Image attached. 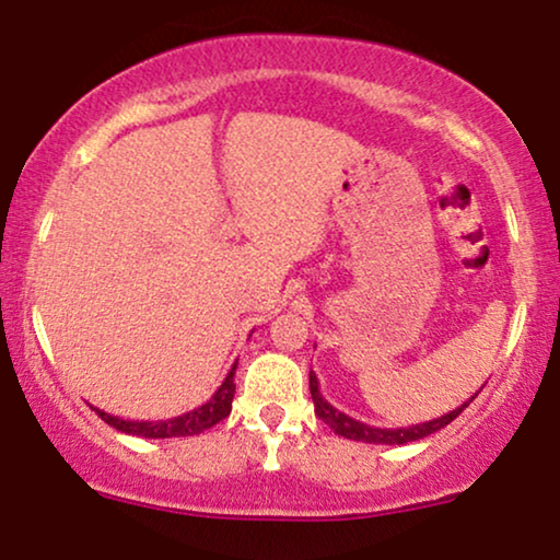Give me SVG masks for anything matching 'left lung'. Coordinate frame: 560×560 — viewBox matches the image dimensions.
I'll use <instances>...</instances> for the list:
<instances>
[{
    "mask_svg": "<svg viewBox=\"0 0 560 560\" xmlns=\"http://www.w3.org/2000/svg\"><path fill=\"white\" fill-rule=\"evenodd\" d=\"M308 390H312L314 411H317V417L322 419V422L330 424V430L335 432V435L348 438V440H359V443H374V445H406V443H413V440H422L427 435H432V432L443 430L445 424H451L453 419H456L458 413H462L466 406H469L471 400L477 398V393H479L477 390L475 396L466 400V404L458 406V409L443 413V417L432 419V422L411 424V427H398V430H383V427H372V424L359 422V419L348 417V413L338 411V409H335V406L327 404V400L322 398L317 374H314V372H308Z\"/></svg>",
    "mask_w": 560,
    "mask_h": 560,
    "instance_id": "1",
    "label": "left lung"
}]
</instances>
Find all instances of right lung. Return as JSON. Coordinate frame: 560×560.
<instances>
[{"instance_id":"right-lung-1","label":"right lung","mask_w":560,"mask_h":560,"mask_svg":"<svg viewBox=\"0 0 560 560\" xmlns=\"http://www.w3.org/2000/svg\"><path fill=\"white\" fill-rule=\"evenodd\" d=\"M235 366H238V361L233 364V370L228 372L225 383L217 387V393L212 398L207 400V404H201L199 409L194 411H186L180 413V417H173V419H156V422H133V419H120V417H112V413L102 411V409H94L98 417L104 419L109 427H115V430L125 432V435H136V438H188V435H199V432L209 430V427H214L217 422H222V419L228 417L230 409H233V396H235Z\"/></svg>"}]
</instances>
